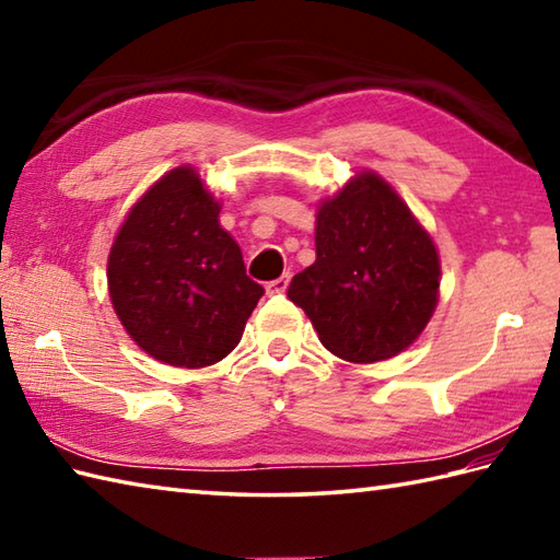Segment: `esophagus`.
Listing matches in <instances>:
<instances>
[{
    "label": "esophagus",
    "instance_id": "obj_1",
    "mask_svg": "<svg viewBox=\"0 0 560 560\" xmlns=\"http://www.w3.org/2000/svg\"><path fill=\"white\" fill-rule=\"evenodd\" d=\"M289 281H291V273L289 271L281 273L279 279H273V281L267 283V293H283L289 289Z\"/></svg>",
    "mask_w": 560,
    "mask_h": 560
}]
</instances>
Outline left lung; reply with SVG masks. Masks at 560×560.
<instances>
[{
	"mask_svg": "<svg viewBox=\"0 0 560 560\" xmlns=\"http://www.w3.org/2000/svg\"><path fill=\"white\" fill-rule=\"evenodd\" d=\"M315 253L289 299L327 351L375 363L419 339L438 305V249L383 177L363 171L319 205Z\"/></svg>",
	"mask_w": 560,
	"mask_h": 560,
	"instance_id": "left-lung-1",
	"label": "left lung"
}]
</instances>
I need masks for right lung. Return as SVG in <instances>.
I'll return each instance as SVG.
<instances>
[{
	"label": "right lung",
	"mask_w": 560,
	"mask_h": 560,
	"mask_svg": "<svg viewBox=\"0 0 560 560\" xmlns=\"http://www.w3.org/2000/svg\"><path fill=\"white\" fill-rule=\"evenodd\" d=\"M221 205L180 165L127 213L108 257V289L127 335L161 363L205 368L243 337L265 289L219 223Z\"/></svg>",
	"instance_id": "right-lung-1"
}]
</instances>
